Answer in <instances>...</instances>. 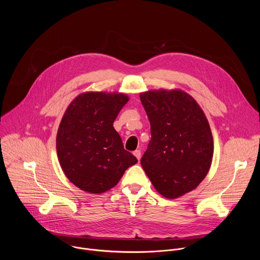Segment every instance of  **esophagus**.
<instances>
[{
	"label": "esophagus",
	"instance_id": "34e87169",
	"mask_svg": "<svg viewBox=\"0 0 260 260\" xmlns=\"http://www.w3.org/2000/svg\"><path fill=\"white\" fill-rule=\"evenodd\" d=\"M134 155L138 158V160H140L141 159V150H135Z\"/></svg>",
	"mask_w": 260,
	"mask_h": 260
}]
</instances>
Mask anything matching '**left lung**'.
<instances>
[{
	"label": "left lung",
	"mask_w": 260,
	"mask_h": 260,
	"mask_svg": "<svg viewBox=\"0 0 260 260\" xmlns=\"http://www.w3.org/2000/svg\"><path fill=\"white\" fill-rule=\"evenodd\" d=\"M150 121L151 140L141 165L155 189L176 199L207 176L213 157V137L203 110L182 90H153L140 94Z\"/></svg>",
	"instance_id": "8db88e82"
}]
</instances>
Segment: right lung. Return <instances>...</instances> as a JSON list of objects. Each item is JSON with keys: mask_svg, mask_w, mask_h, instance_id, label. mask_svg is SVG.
Instances as JSON below:
<instances>
[{"mask_svg": "<svg viewBox=\"0 0 260 260\" xmlns=\"http://www.w3.org/2000/svg\"><path fill=\"white\" fill-rule=\"evenodd\" d=\"M127 102L123 93L85 92L68 107L58 127L56 151L63 173L80 189L105 192L138 162L113 127Z\"/></svg>", "mask_w": 260, "mask_h": 260, "instance_id": "1", "label": "right lung"}]
</instances>
